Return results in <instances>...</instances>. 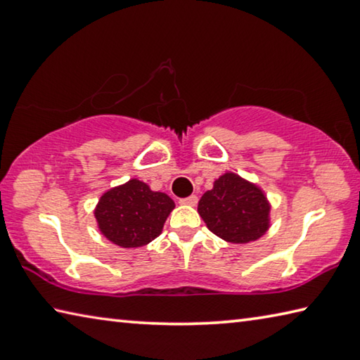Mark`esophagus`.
I'll list each match as a JSON object with an SVG mask.
<instances>
[{
  "label": "esophagus",
  "instance_id": "esophagus-1",
  "mask_svg": "<svg viewBox=\"0 0 360 360\" xmlns=\"http://www.w3.org/2000/svg\"><path fill=\"white\" fill-rule=\"evenodd\" d=\"M179 203L187 205V206H195L198 203V197H197V195H191V197H187V198H181Z\"/></svg>",
  "mask_w": 360,
  "mask_h": 360
}]
</instances>
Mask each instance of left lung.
Listing matches in <instances>:
<instances>
[{"label":"left lung","instance_id":"1","mask_svg":"<svg viewBox=\"0 0 360 360\" xmlns=\"http://www.w3.org/2000/svg\"><path fill=\"white\" fill-rule=\"evenodd\" d=\"M271 205L254 182L225 172L198 202V214L212 233L233 245L259 240L270 229Z\"/></svg>","mask_w":360,"mask_h":360}]
</instances>
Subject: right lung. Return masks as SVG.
I'll return each mask as SVG.
<instances>
[{
	"instance_id": "1",
	"label": "right lung",
	"mask_w": 360,
	"mask_h": 360,
	"mask_svg": "<svg viewBox=\"0 0 360 360\" xmlns=\"http://www.w3.org/2000/svg\"><path fill=\"white\" fill-rule=\"evenodd\" d=\"M174 202L133 178L101 195L94 214L105 238L120 248H141L162 233Z\"/></svg>"
}]
</instances>
